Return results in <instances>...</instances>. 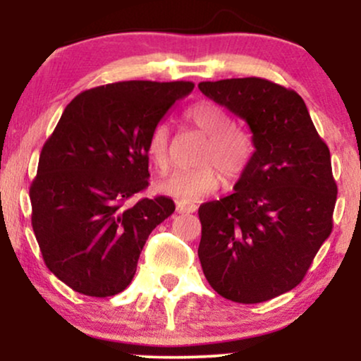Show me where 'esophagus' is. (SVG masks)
<instances>
[{
	"label": "esophagus",
	"mask_w": 361,
	"mask_h": 361,
	"mask_svg": "<svg viewBox=\"0 0 361 361\" xmlns=\"http://www.w3.org/2000/svg\"><path fill=\"white\" fill-rule=\"evenodd\" d=\"M197 210V205L190 204V202H178L176 212L178 214H193Z\"/></svg>",
	"instance_id": "34e87169"
}]
</instances>
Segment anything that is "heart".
<instances>
[{
    "mask_svg": "<svg viewBox=\"0 0 361 361\" xmlns=\"http://www.w3.org/2000/svg\"><path fill=\"white\" fill-rule=\"evenodd\" d=\"M186 120L207 135L205 144L198 149L193 163L198 166L180 169L157 181L156 190L180 200H195L217 190L221 183L233 185L241 180L250 168L255 144L247 132L235 128L233 118L226 110L212 102H198L185 114ZM146 152L157 171L164 173L169 164V128L166 123H157L147 137Z\"/></svg>",
    "mask_w": 361,
    "mask_h": 361,
    "instance_id": "obj_1",
    "label": "heart"
}]
</instances>
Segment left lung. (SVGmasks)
Wrapping results in <instances>:
<instances>
[{
  "label": "left lung",
  "instance_id": "8db88e82",
  "mask_svg": "<svg viewBox=\"0 0 361 361\" xmlns=\"http://www.w3.org/2000/svg\"><path fill=\"white\" fill-rule=\"evenodd\" d=\"M198 88L246 120L256 149L235 192L198 209L202 270L224 299L270 300L304 280L333 231L338 186L329 147L293 90L263 78Z\"/></svg>",
  "mask_w": 361,
  "mask_h": 361
}]
</instances>
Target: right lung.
Instances as JSON below:
<instances>
[{
	"instance_id": "obj_1",
	"label": "right lung",
	"mask_w": 361,
	"mask_h": 361,
	"mask_svg": "<svg viewBox=\"0 0 361 361\" xmlns=\"http://www.w3.org/2000/svg\"><path fill=\"white\" fill-rule=\"evenodd\" d=\"M192 81H120L82 91L45 140L30 185L32 227L47 268L74 292L127 288L149 234L175 212L149 186L147 137Z\"/></svg>"
}]
</instances>
